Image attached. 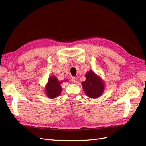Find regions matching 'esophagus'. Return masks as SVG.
<instances>
[{"mask_svg":"<svg viewBox=\"0 0 146 146\" xmlns=\"http://www.w3.org/2000/svg\"><path fill=\"white\" fill-rule=\"evenodd\" d=\"M77 81H78L77 78H75V77H73V78L71 79V82H72V83H77Z\"/></svg>","mask_w":146,"mask_h":146,"instance_id":"1","label":"esophagus"}]
</instances>
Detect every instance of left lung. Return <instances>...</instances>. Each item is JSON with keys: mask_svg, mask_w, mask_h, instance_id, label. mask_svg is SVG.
Listing matches in <instances>:
<instances>
[{"mask_svg": "<svg viewBox=\"0 0 146 146\" xmlns=\"http://www.w3.org/2000/svg\"><path fill=\"white\" fill-rule=\"evenodd\" d=\"M85 77L86 80L82 82V86L87 96L92 98L101 96L104 90L101 79L91 70L86 74Z\"/></svg>", "mask_w": 146, "mask_h": 146, "instance_id": "8db88e82", "label": "left lung"}]
</instances>
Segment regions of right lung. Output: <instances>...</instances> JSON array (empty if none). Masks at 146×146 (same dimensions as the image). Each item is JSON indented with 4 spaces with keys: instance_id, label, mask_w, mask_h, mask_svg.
Wrapping results in <instances>:
<instances>
[{
    "instance_id": "obj_1",
    "label": "right lung",
    "mask_w": 146,
    "mask_h": 146,
    "mask_svg": "<svg viewBox=\"0 0 146 146\" xmlns=\"http://www.w3.org/2000/svg\"><path fill=\"white\" fill-rule=\"evenodd\" d=\"M60 82H58L55 76H52L51 77L48 82L47 86L45 88L46 94L47 96L51 98H55L57 96H58L62 88L60 86Z\"/></svg>"
}]
</instances>
